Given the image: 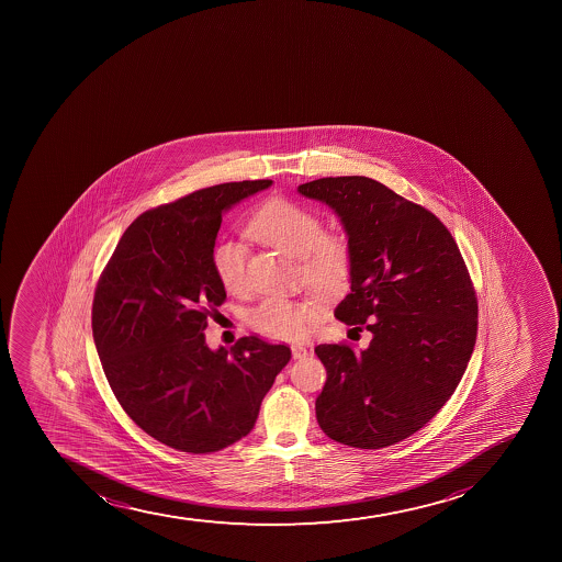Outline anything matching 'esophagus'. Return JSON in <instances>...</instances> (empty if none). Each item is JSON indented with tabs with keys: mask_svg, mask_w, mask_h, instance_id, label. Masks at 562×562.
Masks as SVG:
<instances>
[{
	"mask_svg": "<svg viewBox=\"0 0 562 562\" xmlns=\"http://www.w3.org/2000/svg\"><path fill=\"white\" fill-rule=\"evenodd\" d=\"M307 348H304V346L296 345L291 346V356H293V359H304V357H307Z\"/></svg>",
	"mask_w": 562,
	"mask_h": 562,
	"instance_id": "esophagus-1",
	"label": "esophagus"
}]
</instances>
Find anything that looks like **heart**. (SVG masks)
<instances>
[{"instance_id": "obj_1", "label": "heart", "mask_w": 562, "mask_h": 562, "mask_svg": "<svg viewBox=\"0 0 562 562\" xmlns=\"http://www.w3.org/2000/svg\"><path fill=\"white\" fill-rule=\"evenodd\" d=\"M247 233L284 255L301 258L304 278L318 295H337L350 278V245L345 234L323 233L321 217L306 206L271 198L252 214ZM245 258V247L238 241L217 245L212 266L225 290L244 288ZM317 317L313 302L272 296L250 313V324L269 339L299 340Z\"/></svg>"}]
</instances>
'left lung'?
<instances>
[{
	"label": "left lung",
	"mask_w": 562,
	"mask_h": 562,
	"mask_svg": "<svg viewBox=\"0 0 562 562\" xmlns=\"http://www.w3.org/2000/svg\"><path fill=\"white\" fill-rule=\"evenodd\" d=\"M339 216L350 245V295L340 323L370 346L318 345L328 372L315 401L328 438L381 449L425 427L454 394L471 359L479 304L465 261L432 212L364 176L299 187Z\"/></svg>",
	"instance_id": "1"
}]
</instances>
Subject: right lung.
I'll return each instance as SVG.
<instances>
[{
  "instance_id": "right-lung-1",
  "label": "right lung",
  "mask_w": 562,
  "mask_h": 562,
  "mask_svg": "<svg viewBox=\"0 0 562 562\" xmlns=\"http://www.w3.org/2000/svg\"><path fill=\"white\" fill-rule=\"evenodd\" d=\"M269 179L223 183L157 206L119 239L97 285L91 328L113 394L146 434L206 454L255 427L261 400L290 362L284 345L205 342L225 288L212 266L222 216Z\"/></svg>"
}]
</instances>
